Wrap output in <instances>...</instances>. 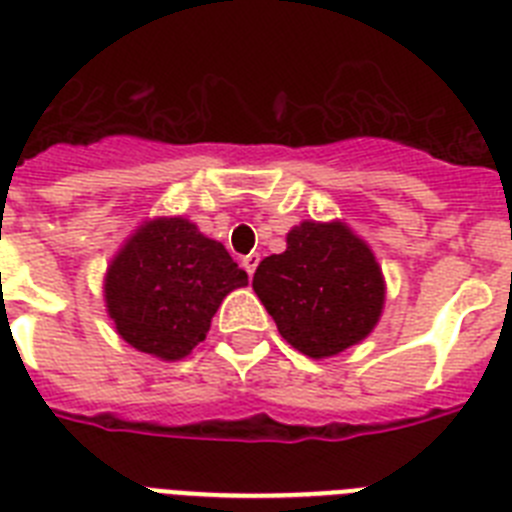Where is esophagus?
Returning <instances> with one entry per match:
<instances>
[{
  "label": "esophagus",
  "instance_id": "esophagus-1",
  "mask_svg": "<svg viewBox=\"0 0 512 512\" xmlns=\"http://www.w3.org/2000/svg\"><path fill=\"white\" fill-rule=\"evenodd\" d=\"M257 263H260V255H255V252H252V255H247V257H242V265H244V270H247L249 276L255 273Z\"/></svg>",
  "mask_w": 512,
  "mask_h": 512
}]
</instances>
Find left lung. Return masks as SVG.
<instances>
[{"mask_svg": "<svg viewBox=\"0 0 512 512\" xmlns=\"http://www.w3.org/2000/svg\"><path fill=\"white\" fill-rule=\"evenodd\" d=\"M252 289L278 333L309 359L351 349L375 330L385 276L375 252L343 221H302L281 255L257 265Z\"/></svg>", "mask_w": 512, "mask_h": 512, "instance_id": "8db88e82", "label": "left lung"}]
</instances>
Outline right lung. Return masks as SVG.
<instances>
[{"instance_id":"add662e5","label":"right lung","mask_w":512,"mask_h":512,"mask_svg":"<svg viewBox=\"0 0 512 512\" xmlns=\"http://www.w3.org/2000/svg\"><path fill=\"white\" fill-rule=\"evenodd\" d=\"M247 273L221 242L205 236L190 218L143 221L103 276V302L114 328L132 349L179 362L205 341L216 309Z\"/></svg>"}]
</instances>
